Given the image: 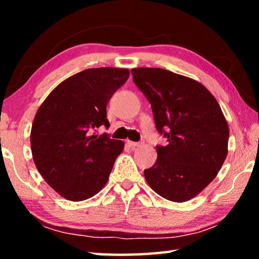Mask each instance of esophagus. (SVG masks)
<instances>
[{"label": "esophagus", "instance_id": "1", "mask_svg": "<svg viewBox=\"0 0 259 259\" xmlns=\"http://www.w3.org/2000/svg\"><path fill=\"white\" fill-rule=\"evenodd\" d=\"M126 144H128V145L130 146V147H138V146H140L142 145V143H136V142H131V140H126Z\"/></svg>", "mask_w": 259, "mask_h": 259}]
</instances>
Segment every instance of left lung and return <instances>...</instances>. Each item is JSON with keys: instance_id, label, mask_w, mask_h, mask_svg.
<instances>
[{"instance_id": "obj_1", "label": "left lung", "mask_w": 259, "mask_h": 259, "mask_svg": "<svg viewBox=\"0 0 259 259\" xmlns=\"http://www.w3.org/2000/svg\"><path fill=\"white\" fill-rule=\"evenodd\" d=\"M148 99L156 129L168 140L144 170L148 185L174 202L200 194L217 176L227 156L230 130L221 106L200 82L163 68L131 69Z\"/></svg>"}]
</instances>
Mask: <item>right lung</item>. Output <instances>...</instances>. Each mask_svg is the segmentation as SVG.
Segmentation results:
<instances>
[{
    "mask_svg": "<svg viewBox=\"0 0 259 259\" xmlns=\"http://www.w3.org/2000/svg\"><path fill=\"white\" fill-rule=\"evenodd\" d=\"M129 69H84L51 91L35 114L30 147L45 181L69 201L93 198L106 185L122 140L94 134L109 126L106 106L125 83Z\"/></svg>",
    "mask_w": 259,
    "mask_h": 259,
    "instance_id": "obj_1",
    "label": "right lung"
}]
</instances>
